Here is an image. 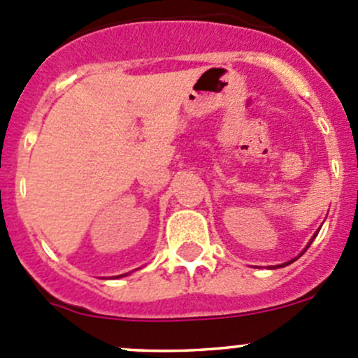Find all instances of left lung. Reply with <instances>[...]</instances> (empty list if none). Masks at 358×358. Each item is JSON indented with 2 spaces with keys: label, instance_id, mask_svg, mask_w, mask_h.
I'll return each mask as SVG.
<instances>
[{
  "label": "left lung",
  "instance_id": "8db88e82",
  "mask_svg": "<svg viewBox=\"0 0 358 358\" xmlns=\"http://www.w3.org/2000/svg\"><path fill=\"white\" fill-rule=\"evenodd\" d=\"M319 230H320V229H319ZM319 230H317V232H315V234H313V237H312V239H310V243H308V244H306V248H305V249H303V252H305V251H306V249H308V248H310V244H312V241H313V239H315V237H317V234H319ZM303 252H301V255H303ZM301 255H298V256H296V258H292V259H289V262L282 263V265H277V268H280V266H287V265H289V263H292V262H296V259H298V258H299V256H301ZM273 268H275V266H273Z\"/></svg>",
  "mask_w": 358,
  "mask_h": 358
}]
</instances>
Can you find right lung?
Segmentation results:
<instances>
[{
  "label": "right lung",
  "mask_w": 358,
  "mask_h": 358,
  "mask_svg": "<svg viewBox=\"0 0 358 358\" xmlns=\"http://www.w3.org/2000/svg\"><path fill=\"white\" fill-rule=\"evenodd\" d=\"M124 275H128V273H122V275H115V279H119V277H124Z\"/></svg>",
  "instance_id": "obj_1"
}]
</instances>
